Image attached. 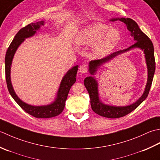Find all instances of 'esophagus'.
I'll list each match as a JSON object with an SVG mask.
<instances>
[{
  "label": "esophagus",
  "instance_id": "esophagus-1",
  "mask_svg": "<svg viewBox=\"0 0 160 160\" xmlns=\"http://www.w3.org/2000/svg\"><path fill=\"white\" fill-rule=\"evenodd\" d=\"M88 66L86 64H83L81 65L79 68V72L81 73H86L88 72Z\"/></svg>",
  "mask_w": 160,
  "mask_h": 160
}]
</instances>
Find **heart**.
<instances>
[{
  "label": "heart",
  "instance_id": "heart-1",
  "mask_svg": "<svg viewBox=\"0 0 160 160\" xmlns=\"http://www.w3.org/2000/svg\"><path fill=\"white\" fill-rule=\"evenodd\" d=\"M120 33L118 29L109 27L102 22H94L79 31L76 37L79 45L93 44L92 53L94 57H101L107 54L118 44Z\"/></svg>",
  "mask_w": 160,
  "mask_h": 160
}]
</instances>
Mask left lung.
Here are the masks:
<instances>
[{
    "mask_svg": "<svg viewBox=\"0 0 160 160\" xmlns=\"http://www.w3.org/2000/svg\"><path fill=\"white\" fill-rule=\"evenodd\" d=\"M117 20L124 22L126 25L127 29L130 32V36L134 38L135 43L132 45L131 46L125 49V50L115 52L110 54L105 58L91 61L89 63V72L92 75H94L97 69L102 64L112 59L117 55L129 51L131 49L139 48L144 51V53L145 54L146 63L147 65L148 69V79L144 92L141 97L136 102L126 106H109L102 103L99 99L98 83H97V80L94 79V77L92 76L86 77L84 79V86H86L88 92L89 93L91 108H92L93 111L100 116L112 119L119 118V117L128 115L130 112H131L132 110L136 109L140 104L144 102L147 97L150 89H151L155 70L154 47H153L152 41L150 40V38L144 32L140 30L138 25L132 19L129 18H118L111 19L112 21Z\"/></svg>",
    "mask_w": 160,
    "mask_h": 160,
    "instance_id": "8db88e82",
    "label": "left lung"
}]
</instances>
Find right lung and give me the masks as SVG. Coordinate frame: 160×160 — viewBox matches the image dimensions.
<instances>
[{"label": "right lung", "mask_w": 160, "mask_h": 160, "mask_svg": "<svg viewBox=\"0 0 160 160\" xmlns=\"http://www.w3.org/2000/svg\"><path fill=\"white\" fill-rule=\"evenodd\" d=\"M44 21H41L37 22H32L25 27L21 28L18 32V33L16 34L14 38L13 39L11 44L9 45L5 54V59L6 82H7L9 94H11L12 98L14 99L15 102L18 104L22 110H24L26 112L34 117H37V118H50V117L57 116L63 112L70 88L76 81L77 72L78 67H79L78 66H74L65 74V76L61 80L56 99L50 104L40 106H32L22 102L16 95L12 87L10 77L11 66L14 54L19 45L25 41V39L34 36L37 33V31L40 30V28L42 25H44Z\"/></svg>", "instance_id": "add662e5"}]
</instances>
